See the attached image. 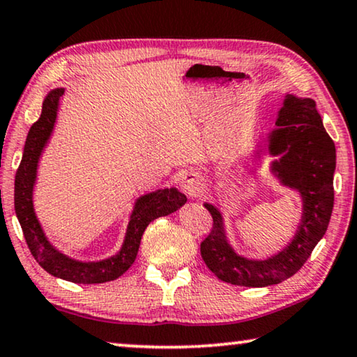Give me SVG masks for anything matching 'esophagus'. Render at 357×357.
Here are the masks:
<instances>
[{
    "label": "esophagus",
    "instance_id": "esophagus-1",
    "mask_svg": "<svg viewBox=\"0 0 357 357\" xmlns=\"http://www.w3.org/2000/svg\"><path fill=\"white\" fill-rule=\"evenodd\" d=\"M180 186H182L183 193L190 197H196L202 191V182L199 175L195 172H186L180 178Z\"/></svg>",
    "mask_w": 357,
    "mask_h": 357
}]
</instances>
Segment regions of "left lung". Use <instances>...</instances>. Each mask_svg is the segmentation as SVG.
<instances>
[{
  "mask_svg": "<svg viewBox=\"0 0 357 357\" xmlns=\"http://www.w3.org/2000/svg\"><path fill=\"white\" fill-rule=\"evenodd\" d=\"M271 174L279 183L301 197V220L294 239L268 259H248L228 243L222 212L213 204L204 207L213 218L212 229L201 243L207 268L225 282L244 287H266L294 276L326 234L333 209L335 144L326 132L312 98L287 94L278 112L276 128L266 137ZM255 158L260 153L255 151Z\"/></svg>",
  "mask_w": 357,
  "mask_h": 357,
  "instance_id": "1",
  "label": "left lung"
}]
</instances>
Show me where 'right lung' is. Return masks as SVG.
<instances>
[{
  "label": "right lung",
  "instance_id": "right-lung-1",
  "mask_svg": "<svg viewBox=\"0 0 357 357\" xmlns=\"http://www.w3.org/2000/svg\"><path fill=\"white\" fill-rule=\"evenodd\" d=\"M63 92L65 89L57 87L45 97L41 116L31 126L30 132L26 135L24 155H22L14 183L15 215H17L31 255L49 274L76 284H102L114 281L132 266L140 248L142 234L148 225L158 217L169 215L180 209L186 202V196L180 193L177 188H164L137 197L134 209L130 212L128 228H126L121 249L108 259L97 261L76 260L65 255L56 245L49 243L45 229L36 217L35 207H33V190H35L38 177V164H40V158L52 135Z\"/></svg>",
  "mask_w": 357,
  "mask_h": 357
}]
</instances>
